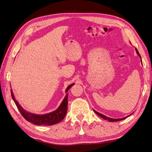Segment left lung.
Here are the masks:
<instances>
[{
	"mask_svg": "<svg viewBox=\"0 0 152 152\" xmlns=\"http://www.w3.org/2000/svg\"><path fill=\"white\" fill-rule=\"evenodd\" d=\"M135 49H136V53H137V54H138V56L140 57V58H141V61L142 62V61H141V58L140 54V53H139V52H138V50H137L136 48H135ZM93 111L95 112V113L97 114L98 115H99V117L103 118V119H104V120L108 121V122H117V121H121L124 120V119L128 117L129 116H130V115H128V116H127V117H124V118H110V117H107V116H105V115H103V114H102V113H99V112H96V110H93Z\"/></svg>",
	"mask_w": 152,
	"mask_h": 152,
	"instance_id": "left-lung-1",
	"label": "left lung"
}]
</instances>
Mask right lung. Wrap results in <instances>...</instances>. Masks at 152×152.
I'll list each match as a JSON object with an SVG mask.
<instances>
[{
	"label": "right lung",
	"mask_w": 152,
	"mask_h": 152,
	"mask_svg": "<svg viewBox=\"0 0 152 152\" xmlns=\"http://www.w3.org/2000/svg\"><path fill=\"white\" fill-rule=\"evenodd\" d=\"M74 85V84H72L70 86H68L66 89V93L68 91V90L71 88V87ZM11 96L13 99V101L15 102L16 107L18 110L20 112L21 114L23 115L27 121L35 124L37 126H52L54 124H58L59 122H61L63 118L65 117L66 114L67 112V107H68V93H66L65 98L63 100L61 104L59 107L54 110V112L47 114L43 115H38L30 113L27 112L24 108H23L19 104L17 101L15 99V96L13 94L12 90Z\"/></svg>",
	"instance_id": "obj_1"
}]
</instances>
